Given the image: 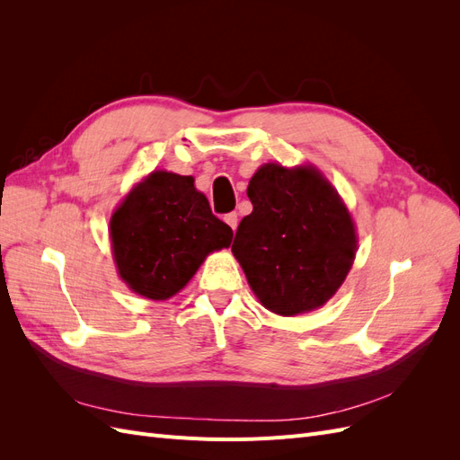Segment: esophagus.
<instances>
[{
    "instance_id": "1",
    "label": "esophagus",
    "mask_w": 460,
    "mask_h": 460,
    "mask_svg": "<svg viewBox=\"0 0 460 460\" xmlns=\"http://www.w3.org/2000/svg\"><path fill=\"white\" fill-rule=\"evenodd\" d=\"M225 222H226V225H228L232 230H235V226H238V213H228V215H225Z\"/></svg>"
}]
</instances>
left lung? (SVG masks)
I'll return each instance as SVG.
<instances>
[{
    "mask_svg": "<svg viewBox=\"0 0 460 460\" xmlns=\"http://www.w3.org/2000/svg\"><path fill=\"white\" fill-rule=\"evenodd\" d=\"M252 215L242 218L232 253L269 311L294 316L336 294L351 270L357 232L338 191L314 166L267 163L249 180Z\"/></svg>",
    "mask_w": 460,
    "mask_h": 460,
    "instance_id": "left-lung-1",
    "label": "left lung"
}]
</instances>
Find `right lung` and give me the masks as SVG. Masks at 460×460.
<instances>
[{"instance_id": "1", "label": "right lung", "mask_w": 460, "mask_h": 460, "mask_svg": "<svg viewBox=\"0 0 460 460\" xmlns=\"http://www.w3.org/2000/svg\"><path fill=\"white\" fill-rule=\"evenodd\" d=\"M119 274L134 294L164 301L178 294L232 228L217 218L191 176L153 171L111 217Z\"/></svg>"}]
</instances>
